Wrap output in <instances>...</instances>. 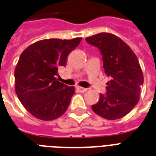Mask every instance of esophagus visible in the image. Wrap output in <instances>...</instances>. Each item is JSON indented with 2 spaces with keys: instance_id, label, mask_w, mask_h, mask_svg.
<instances>
[{
  "instance_id": "esophagus-1",
  "label": "esophagus",
  "mask_w": 156,
  "mask_h": 156,
  "mask_svg": "<svg viewBox=\"0 0 156 156\" xmlns=\"http://www.w3.org/2000/svg\"><path fill=\"white\" fill-rule=\"evenodd\" d=\"M77 89H78V91L81 92V93H85V92H87V91L88 90L87 88H84V87H77Z\"/></svg>"
}]
</instances>
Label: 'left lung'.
Returning <instances> with one entry per match:
<instances>
[{"label": "left lung", "instance_id": "1", "mask_svg": "<svg viewBox=\"0 0 156 156\" xmlns=\"http://www.w3.org/2000/svg\"><path fill=\"white\" fill-rule=\"evenodd\" d=\"M87 43L101 51L105 73L111 80L107 83V94H100L95 114L108 120L126 115L139 102L144 84V74L135 54L122 39L110 33L88 37Z\"/></svg>", "mask_w": 156, "mask_h": 156}]
</instances>
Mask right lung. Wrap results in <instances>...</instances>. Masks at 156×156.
I'll return each mask as SVG.
<instances>
[{
	"mask_svg": "<svg viewBox=\"0 0 156 156\" xmlns=\"http://www.w3.org/2000/svg\"><path fill=\"white\" fill-rule=\"evenodd\" d=\"M81 41L82 37L45 39L21 53L14 72L15 91L24 107L37 119H56L69 107L74 87L58 81L56 75Z\"/></svg>",
	"mask_w": 156,
	"mask_h": 156,
	"instance_id": "1",
	"label": "right lung"
}]
</instances>
